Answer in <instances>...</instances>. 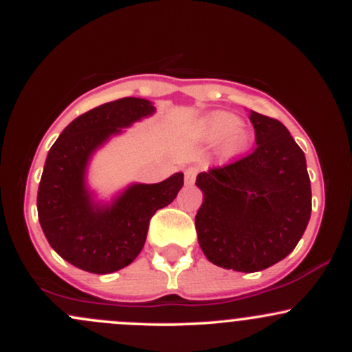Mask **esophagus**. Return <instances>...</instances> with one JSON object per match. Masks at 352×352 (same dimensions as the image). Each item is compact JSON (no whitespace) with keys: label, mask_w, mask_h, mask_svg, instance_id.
Wrapping results in <instances>:
<instances>
[{"label":"esophagus","mask_w":352,"mask_h":352,"mask_svg":"<svg viewBox=\"0 0 352 352\" xmlns=\"http://www.w3.org/2000/svg\"><path fill=\"white\" fill-rule=\"evenodd\" d=\"M197 173H199V168L193 167V165H190V167L185 168V184L192 185L197 179Z\"/></svg>","instance_id":"34e87169"}]
</instances>
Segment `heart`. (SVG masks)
<instances>
[{
	"label": "heart",
	"mask_w": 352,
	"mask_h": 352,
	"mask_svg": "<svg viewBox=\"0 0 352 352\" xmlns=\"http://www.w3.org/2000/svg\"><path fill=\"white\" fill-rule=\"evenodd\" d=\"M201 134L210 142L223 140L227 155H240L252 144V134L238 124V119L228 112H212L201 120Z\"/></svg>",
	"instance_id": "heart-1"
}]
</instances>
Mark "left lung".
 I'll return each mask as SVG.
<instances>
[{
	"label": "left lung",
	"mask_w": 352,
	"mask_h": 352,
	"mask_svg": "<svg viewBox=\"0 0 352 352\" xmlns=\"http://www.w3.org/2000/svg\"><path fill=\"white\" fill-rule=\"evenodd\" d=\"M256 147L197 175L204 204L195 215L201 252L213 265L253 273L293 252L311 217L305 153L288 129L250 111Z\"/></svg>",
	"instance_id": "obj_1"
}]
</instances>
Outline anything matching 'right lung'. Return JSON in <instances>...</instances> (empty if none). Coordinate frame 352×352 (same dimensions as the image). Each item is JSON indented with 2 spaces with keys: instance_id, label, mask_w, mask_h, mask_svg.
<instances>
[{
  "instance_id": "right-lung-1",
  "label": "right lung",
  "mask_w": 352,
  "mask_h": 352,
  "mask_svg": "<svg viewBox=\"0 0 352 352\" xmlns=\"http://www.w3.org/2000/svg\"><path fill=\"white\" fill-rule=\"evenodd\" d=\"M153 111L139 98L102 104L72 120L50 148L38 188L39 223L52 250L84 272L106 274L131 265L153 213L172 204L184 185L182 172L160 184H134L111 205L94 204L86 187L96 148Z\"/></svg>"
}]
</instances>
